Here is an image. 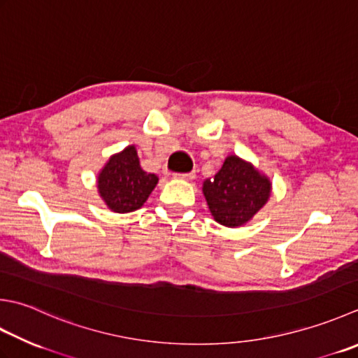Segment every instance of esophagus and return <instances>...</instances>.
I'll list each match as a JSON object with an SVG mask.
<instances>
[{"mask_svg":"<svg viewBox=\"0 0 358 358\" xmlns=\"http://www.w3.org/2000/svg\"><path fill=\"white\" fill-rule=\"evenodd\" d=\"M173 178L178 180H186V181H192L195 178L194 172H187V173H173Z\"/></svg>","mask_w":358,"mask_h":358,"instance_id":"34e87169","label":"esophagus"}]
</instances>
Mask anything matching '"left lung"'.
<instances>
[{
	"label": "left lung",
	"mask_w": 358,
	"mask_h": 358,
	"mask_svg": "<svg viewBox=\"0 0 358 358\" xmlns=\"http://www.w3.org/2000/svg\"><path fill=\"white\" fill-rule=\"evenodd\" d=\"M270 191L268 178L234 155L225 159L213 180L203 183L209 211L215 222L229 228L247 223L267 203Z\"/></svg>",
	"instance_id": "8db88e82"
}]
</instances>
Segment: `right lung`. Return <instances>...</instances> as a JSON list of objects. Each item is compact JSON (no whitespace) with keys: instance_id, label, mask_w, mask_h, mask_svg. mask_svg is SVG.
<instances>
[{"instance_id":"1","label":"right lung","mask_w":358,"mask_h":358,"mask_svg":"<svg viewBox=\"0 0 358 358\" xmlns=\"http://www.w3.org/2000/svg\"><path fill=\"white\" fill-rule=\"evenodd\" d=\"M157 183V175L141 169L136 149L129 145L108 159L99 173L97 187L111 211L131 213L144 205Z\"/></svg>"}]
</instances>
